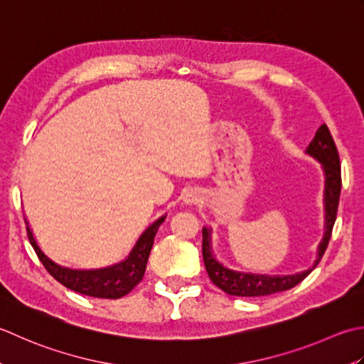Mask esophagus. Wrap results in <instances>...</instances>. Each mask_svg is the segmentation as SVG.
<instances>
[{"instance_id":"1","label":"esophagus","mask_w":364,"mask_h":364,"mask_svg":"<svg viewBox=\"0 0 364 364\" xmlns=\"http://www.w3.org/2000/svg\"><path fill=\"white\" fill-rule=\"evenodd\" d=\"M199 201V191L198 190H188L183 193V203L187 205H191Z\"/></svg>"}]
</instances>
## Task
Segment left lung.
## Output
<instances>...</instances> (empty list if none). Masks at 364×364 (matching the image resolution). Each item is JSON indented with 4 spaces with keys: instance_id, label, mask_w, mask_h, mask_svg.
<instances>
[{
    "instance_id": "8db88e82",
    "label": "left lung",
    "mask_w": 364,
    "mask_h": 364,
    "mask_svg": "<svg viewBox=\"0 0 364 364\" xmlns=\"http://www.w3.org/2000/svg\"><path fill=\"white\" fill-rule=\"evenodd\" d=\"M306 154L309 157L316 159L321 163L322 171L325 176V188H323V212H325V226L323 237L317 247V256L313 267L292 275H269V273H253V272H240L229 269L228 265L220 262L212 248V229L203 228V257L205 264V270L215 286L229 295L237 296H262L277 292L287 291L299 283H301L311 272H313L318 261H321L325 250L328 247L333 225L336 221L339 195H341V165L339 155L331 133L325 124L317 129L316 136L306 147Z\"/></svg>"
}]
</instances>
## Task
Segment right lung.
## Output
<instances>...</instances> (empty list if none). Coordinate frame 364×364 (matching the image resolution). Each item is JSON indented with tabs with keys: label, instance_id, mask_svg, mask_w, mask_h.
<instances>
[{
	"label": "right lung",
	"instance_id": "right-lung-1",
	"mask_svg": "<svg viewBox=\"0 0 364 364\" xmlns=\"http://www.w3.org/2000/svg\"><path fill=\"white\" fill-rule=\"evenodd\" d=\"M165 218L166 215L155 220L139 235L135 247L132 248L129 256L124 261L108 267H100V269H70V267L55 262L37 245V240L34 239V234L31 228H29L26 218L25 223L28 239L31 242L37 257L41 259L43 267H46L50 275L56 281H59L63 286L72 289V291L83 295L97 296V299H121V296L127 295L143 279L147 259H149L154 245V237L157 234L159 228L165 221Z\"/></svg>",
	"mask_w": 364,
	"mask_h": 364
}]
</instances>
